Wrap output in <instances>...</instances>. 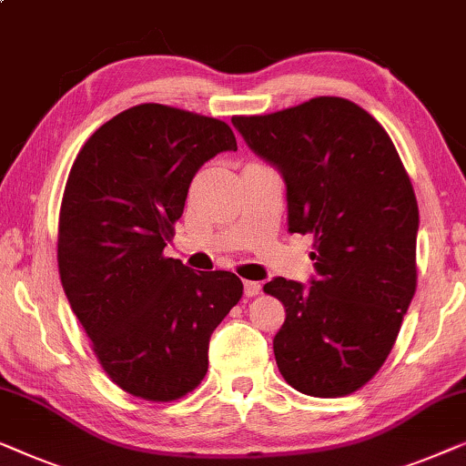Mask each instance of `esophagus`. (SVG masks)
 Segmentation results:
<instances>
[{"instance_id": "34e87169", "label": "esophagus", "mask_w": 466, "mask_h": 466, "mask_svg": "<svg viewBox=\"0 0 466 466\" xmlns=\"http://www.w3.org/2000/svg\"><path fill=\"white\" fill-rule=\"evenodd\" d=\"M259 293H261V285L258 283V280H245V296L255 298V296H259Z\"/></svg>"}]
</instances>
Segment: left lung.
<instances>
[{"label": "left lung", "instance_id": "8db88e82", "mask_svg": "<svg viewBox=\"0 0 466 466\" xmlns=\"http://www.w3.org/2000/svg\"><path fill=\"white\" fill-rule=\"evenodd\" d=\"M232 124L283 173L289 232L312 236V285H264L285 306L272 342L279 371L304 395H350L384 365L416 293L408 170L382 124L342 96Z\"/></svg>", "mask_w": 466, "mask_h": 466}]
</instances>
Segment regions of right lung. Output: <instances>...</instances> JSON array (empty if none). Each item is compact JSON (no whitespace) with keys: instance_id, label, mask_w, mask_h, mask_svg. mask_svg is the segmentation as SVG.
Wrapping results in <instances>:
<instances>
[{"instance_id":"right-lung-1","label":"right lung","mask_w":466,"mask_h":466,"mask_svg":"<svg viewBox=\"0 0 466 466\" xmlns=\"http://www.w3.org/2000/svg\"><path fill=\"white\" fill-rule=\"evenodd\" d=\"M226 149H236L226 122L143 103L90 135L65 183V296L111 382L146 401L202 382L211 333L242 298L234 272H194L165 255L196 170Z\"/></svg>"}]
</instances>
